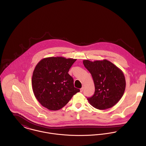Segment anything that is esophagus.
I'll use <instances>...</instances> for the list:
<instances>
[{"label":"esophagus","mask_w":146,"mask_h":146,"mask_svg":"<svg viewBox=\"0 0 146 146\" xmlns=\"http://www.w3.org/2000/svg\"><path fill=\"white\" fill-rule=\"evenodd\" d=\"M84 90V87H82L80 89V92H83V91Z\"/></svg>","instance_id":"esophagus-1"}]
</instances>
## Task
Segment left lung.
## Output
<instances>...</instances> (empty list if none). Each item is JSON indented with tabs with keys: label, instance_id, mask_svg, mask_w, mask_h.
Wrapping results in <instances>:
<instances>
[{
	"label": "left lung",
	"instance_id": "obj_1",
	"mask_svg": "<svg viewBox=\"0 0 146 146\" xmlns=\"http://www.w3.org/2000/svg\"><path fill=\"white\" fill-rule=\"evenodd\" d=\"M83 64L91 74L95 86L94 95L87 98L89 103L98 110L115 106L125 92L126 81L122 70L107 60H84Z\"/></svg>",
	"mask_w": 146,
	"mask_h": 146
}]
</instances>
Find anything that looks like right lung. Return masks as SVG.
I'll list each match as a JSON object with an SVG mask.
<instances>
[{"label": "right lung", "mask_w": 146, "mask_h": 146, "mask_svg": "<svg viewBox=\"0 0 146 146\" xmlns=\"http://www.w3.org/2000/svg\"><path fill=\"white\" fill-rule=\"evenodd\" d=\"M76 61L50 57L37 63L33 74L32 88L35 98L43 107L51 111L58 110L80 92L74 87L73 78L68 74Z\"/></svg>", "instance_id": "add662e5"}]
</instances>
